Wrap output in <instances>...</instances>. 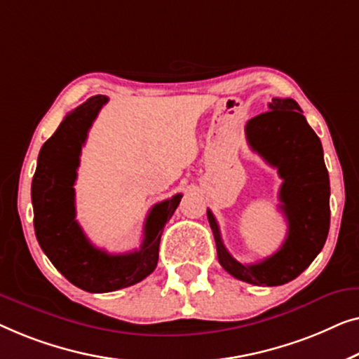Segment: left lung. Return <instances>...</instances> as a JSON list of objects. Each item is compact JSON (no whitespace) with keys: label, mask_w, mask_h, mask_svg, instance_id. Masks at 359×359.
Here are the masks:
<instances>
[{"label":"left lung","mask_w":359,"mask_h":359,"mask_svg":"<svg viewBox=\"0 0 359 359\" xmlns=\"http://www.w3.org/2000/svg\"><path fill=\"white\" fill-rule=\"evenodd\" d=\"M249 144L278 169L280 210L287 223L286 239L273 255L252 265L232 257L221 239L219 226L206 211L216 241L218 260L237 280L257 286H280L299 276L322 250L330 228V182L324 149L292 99H271L269 112L245 125Z\"/></svg>","instance_id":"left-lung-1"}]
</instances>
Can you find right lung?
Returning a JSON list of instances; mask_svg holds the SVG:
<instances>
[{
  "label": "right lung",
  "instance_id": "1",
  "mask_svg": "<svg viewBox=\"0 0 359 359\" xmlns=\"http://www.w3.org/2000/svg\"><path fill=\"white\" fill-rule=\"evenodd\" d=\"M107 100L105 95H94L63 118L40 149L32 179L34 229L39 244L65 278L89 292L122 290L153 273L164 226L182 198L177 194L151 208L140 250L112 255L90 244L76 221L73 185L81 148Z\"/></svg>",
  "mask_w": 359,
  "mask_h": 359
}]
</instances>
